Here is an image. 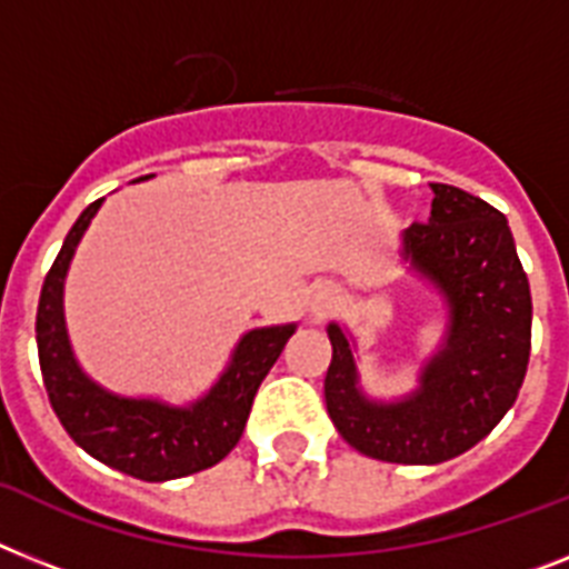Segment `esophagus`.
<instances>
[{
  "label": "esophagus",
  "instance_id": "obj_1",
  "mask_svg": "<svg viewBox=\"0 0 569 569\" xmlns=\"http://www.w3.org/2000/svg\"><path fill=\"white\" fill-rule=\"evenodd\" d=\"M337 302H340V293H337L335 284L331 281H319V284L311 288V296H308V311H311L313 319H322L335 311Z\"/></svg>",
  "mask_w": 569,
  "mask_h": 569
}]
</instances>
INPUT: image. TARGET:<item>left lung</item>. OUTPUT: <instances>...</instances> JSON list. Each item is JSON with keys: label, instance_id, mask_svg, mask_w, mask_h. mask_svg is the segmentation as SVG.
Listing matches in <instances>:
<instances>
[{"label": "left lung", "instance_id": "left-lung-1", "mask_svg": "<svg viewBox=\"0 0 569 569\" xmlns=\"http://www.w3.org/2000/svg\"><path fill=\"white\" fill-rule=\"evenodd\" d=\"M427 223L401 232V258L442 296V346L421 363L419 387L392 401L360 387L358 342L326 328V407L363 457L439 465L486 439L515 403L532 346V296L509 220L480 197L433 182Z\"/></svg>", "mask_w": 569, "mask_h": 569}]
</instances>
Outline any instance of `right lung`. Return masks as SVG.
Here are the masks:
<instances>
[{"label":"right lung","mask_w":569,"mask_h":569,"mask_svg":"<svg viewBox=\"0 0 569 569\" xmlns=\"http://www.w3.org/2000/svg\"><path fill=\"white\" fill-rule=\"evenodd\" d=\"M139 177V180H150ZM136 180V182H139ZM104 197L89 203L66 234L37 305V351L42 383L60 425L98 462L144 482H166L218 465L241 439L252 398L279 360L296 322L252 328L234 342L229 363L191 403L133 398L101 387L83 372L63 313L66 273Z\"/></svg>","instance_id":"right-lung-1"}]
</instances>
